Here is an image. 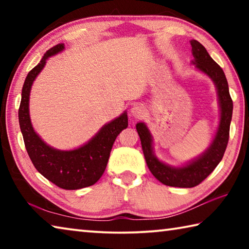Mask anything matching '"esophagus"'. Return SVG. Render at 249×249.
Masks as SVG:
<instances>
[{
	"label": "esophagus",
	"mask_w": 249,
	"mask_h": 249,
	"mask_svg": "<svg viewBox=\"0 0 249 249\" xmlns=\"http://www.w3.org/2000/svg\"><path fill=\"white\" fill-rule=\"evenodd\" d=\"M145 113L146 109L142 104H135L133 105L132 108H130V115L135 117V119H141V117L145 115Z\"/></svg>",
	"instance_id": "34e87169"
}]
</instances>
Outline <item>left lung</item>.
I'll return each instance as SVG.
<instances>
[{"label": "left lung", "mask_w": 249, "mask_h": 249, "mask_svg": "<svg viewBox=\"0 0 249 249\" xmlns=\"http://www.w3.org/2000/svg\"><path fill=\"white\" fill-rule=\"evenodd\" d=\"M193 60L191 64L196 70L212 80L215 86L218 107H220V122L210 146L196 158L185 162L184 165L176 167L167 165L161 161L154 151V137L144 122L136 124L137 133L140 135L142 153L145 156L147 166L151 174L160 182L179 188H192L201 183L215 167L224 156L230 137V125L233 114V101L231 99L229 83L224 71L213 60L204 46L196 39L191 41Z\"/></svg>", "instance_id": "1"}]
</instances>
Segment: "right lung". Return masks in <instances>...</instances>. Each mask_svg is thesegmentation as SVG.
<instances>
[{
	"mask_svg": "<svg viewBox=\"0 0 249 249\" xmlns=\"http://www.w3.org/2000/svg\"><path fill=\"white\" fill-rule=\"evenodd\" d=\"M65 44H58L46 52L35 68L29 71L22 89L18 122L25 147L37 171L57 187L78 190L94 184L107 168L109 153L117 135L128 126L127 112L104 124L90 141L78 148L61 150L41 140L33 127L29 115V95L34 81L44 69L50 57L64 52Z\"/></svg>",
	"mask_w": 249,
	"mask_h": 249,
	"instance_id": "add662e5",
	"label": "right lung"
}]
</instances>
